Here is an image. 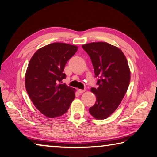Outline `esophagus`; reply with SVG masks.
<instances>
[{
  "label": "esophagus",
  "instance_id": "34e87169",
  "mask_svg": "<svg viewBox=\"0 0 157 157\" xmlns=\"http://www.w3.org/2000/svg\"><path fill=\"white\" fill-rule=\"evenodd\" d=\"M78 91L80 94H82V93H84L85 91V89H78Z\"/></svg>",
  "mask_w": 157,
  "mask_h": 157
}]
</instances>
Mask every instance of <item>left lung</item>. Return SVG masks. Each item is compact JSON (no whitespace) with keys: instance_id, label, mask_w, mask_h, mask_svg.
I'll return each instance as SVG.
<instances>
[{"instance_id":"8db88e82","label":"left lung","mask_w":157,"mask_h":157,"mask_svg":"<svg viewBox=\"0 0 157 157\" xmlns=\"http://www.w3.org/2000/svg\"><path fill=\"white\" fill-rule=\"evenodd\" d=\"M91 59L99 87L91 88L96 96L89 113L96 119H105L117 109L129 87L131 72L127 60L119 48L105 42L83 44Z\"/></svg>"}]
</instances>
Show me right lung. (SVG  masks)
Returning a JSON list of instances; mask_svg holds the SVG:
<instances>
[{
	"label": "right lung",
	"mask_w": 157,
	"mask_h": 157,
	"mask_svg": "<svg viewBox=\"0 0 157 157\" xmlns=\"http://www.w3.org/2000/svg\"><path fill=\"white\" fill-rule=\"evenodd\" d=\"M78 47L54 43L38 49L25 75V89L34 106L48 118L62 116L75 98L76 89L62 84L63 70Z\"/></svg>",
	"instance_id": "add662e5"
}]
</instances>
